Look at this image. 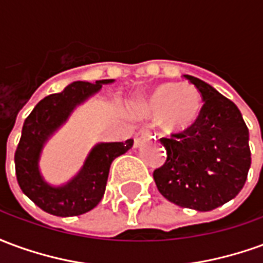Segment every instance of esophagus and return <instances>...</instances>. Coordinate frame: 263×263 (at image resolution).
Wrapping results in <instances>:
<instances>
[{
	"mask_svg": "<svg viewBox=\"0 0 263 263\" xmlns=\"http://www.w3.org/2000/svg\"><path fill=\"white\" fill-rule=\"evenodd\" d=\"M149 138H151V131L149 129H142V131H139L135 135V146H141L145 141H148Z\"/></svg>",
	"mask_w": 263,
	"mask_h": 263,
	"instance_id": "34e87169",
	"label": "esophagus"
}]
</instances>
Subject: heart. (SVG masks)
<instances>
[{"label": "heart", "instance_id": "b5f03b06", "mask_svg": "<svg viewBox=\"0 0 263 263\" xmlns=\"http://www.w3.org/2000/svg\"><path fill=\"white\" fill-rule=\"evenodd\" d=\"M135 112L160 118L169 132H184L196 124L203 111V98L192 84L166 83L155 87L146 97L134 105Z\"/></svg>", "mask_w": 263, "mask_h": 263}]
</instances>
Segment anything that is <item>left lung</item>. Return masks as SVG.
Wrapping results in <instances>:
<instances>
[{
    "instance_id": "1",
    "label": "left lung",
    "mask_w": 263,
    "mask_h": 263,
    "mask_svg": "<svg viewBox=\"0 0 263 263\" xmlns=\"http://www.w3.org/2000/svg\"><path fill=\"white\" fill-rule=\"evenodd\" d=\"M186 79L201 92L203 111L190 129L160 138L167 159L154 179L172 203L211 211L242 190L251 167L249 131L231 100L197 77Z\"/></svg>"
}]
</instances>
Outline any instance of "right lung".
Masks as SVG:
<instances>
[{
    "label": "right lung",
    "instance_id": "obj_1",
    "mask_svg": "<svg viewBox=\"0 0 263 263\" xmlns=\"http://www.w3.org/2000/svg\"><path fill=\"white\" fill-rule=\"evenodd\" d=\"M111 83H114L112 79L96 83L74 81L63 91L41 100L24 122L15 152L16 180L21 190L49 214L73 217L94 209L104 196L112 160L134 145V139L94 145L77 175L60 186L46 182L39 169L42 151L49 139L65 125L79 105L97 94L104 84Z\"/></svg>",
    "mask_w": 263,
    "mask_h": 263
}]
</instances>
